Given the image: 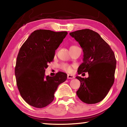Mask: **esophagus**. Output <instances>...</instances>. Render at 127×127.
<instances>
[{
    "label": "esophagus",
    "mask_w": 127,
    "mask_h": 127,
    "mask_svg": "<svg viewBox=\"0 0 127 127\" xmlns=\"http://www.w3.org/2000/svg\"><path fill=\"white\" fill-rule=\"evenodd\" d=\"M67 78L68 79H73V78H74V76H73V75H71V74H68Z\"/></svg>",
    "instance_id": "obj_1"
}]
</instances>
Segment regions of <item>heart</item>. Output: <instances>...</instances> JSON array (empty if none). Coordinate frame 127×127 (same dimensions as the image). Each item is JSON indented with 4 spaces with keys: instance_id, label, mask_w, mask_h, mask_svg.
<instances>
[{
    "instance_id": "obj_1",
    "label": "heart",
    "mask_w": 127,
    "mask_h": 127,
    "mask_svg": "<svg viewBox=\"0 0 127 127\" xmlns=\"http://www.w3.org/2000/svg\"><path fill=\"white\" fill-rule=\"evenodd\" d=\"M71 47H72V46H71ZM61 68L62 69L65 70V71L67 72H69L71 71V70H72L71 66L69 65V64H65V63H63V64H61Z\"/></svg>"
}]
</instances>
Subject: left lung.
<instances>
[{
    "label": "left lung",
    "instance_id": "1",
    "mask_svg": "<svg viewBox=\"0 0 127 127\" xmlns=\"http://www.w3.org/2000/svg\"><path fill=\"white\" fill-rule=\"evenodd\" d=\"M83 52L78 74L88 72V78L77 76L81 85L76 92L82 101L96 104L106 97L114 82L116 59L113 51L98 33L90 29L70 32Z\"/></svg>",
    "mask_w": 127,
    "mask_h": 127
}]
</instances>
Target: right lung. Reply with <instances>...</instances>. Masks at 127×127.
I'll return each instance as SVG.
<instances>
[{
    "instance_id": "right-lung-1",
    "label": "right lung",
    "mask_w": 127,
    "mask_h": 127,
    "mask_svg": "<svg viewBox=\"0 0 127 127\" xmlns=\"http://www.w3.org/2000/svg\"><path fill=\"white\" fill-rule=\"evenodd\" d=\"M67 34L66 31L36 30L20 48L15 67L17 85L23 100L31 106H48L54 100L58 86L67 78L62 72L53 77L45 74L55 50Z\"/></svg>"
}]
</instances>
